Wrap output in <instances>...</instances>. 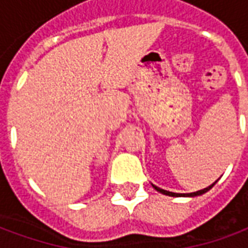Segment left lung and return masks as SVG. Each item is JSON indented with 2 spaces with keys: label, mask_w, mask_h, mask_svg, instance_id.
Segmentation results:
<instances>
[{
  "label": "left lung",
  "mask_w": 248,
  "mask_h": 248,
  "mask_svg": "<svg viewBox=\"0 0 248 248\" xmlns=\"http://www.w3.org/2000/svg\"><path fill=\"white\" fill-rule=\"evenodd\" d=\"M215 185V182L213 183V185H210L208 187H206V188H203V190H199V191H195V192H190V194H178V192H171V191H167V190H163V188H159V187H156L155 185H153V187L155 188L156 191L162 192V194H165V195H169V197H198V195H202V194H204V192H207L211 187Z\"/></svg>",
  "instance_id": "obj_1"
}]
</instances>
